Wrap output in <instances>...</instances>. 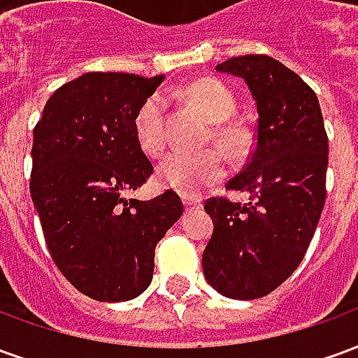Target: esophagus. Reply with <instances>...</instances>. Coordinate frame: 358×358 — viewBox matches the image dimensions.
<instances>
[{
	"label": "esophagus",
	"instance_id": "esophagus-1",
	"mask_svg": "<svg viewBox=\"0 0 358 358\" xmlns=\"http://www.w3.org/2000/svg\"><path fill=\"white\" fill-rule=\"evenodd\" d=\"M184 207H186V210H197V209H201V207H203V201L199 199V197H194V195H186V197H184Z\"/></svg>",
	"mask_w": 358,
	"mask_h": 358
}]
</instances>
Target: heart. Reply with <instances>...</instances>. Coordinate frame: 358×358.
<instances>
[{
  "label": "heart",
  "mask_w": 358,
  "mask_h": 358,
  "mask_svg": "<svg viewBox=\"0 0 358 358\" xmlns=\"http://www.w3.org/2000/svg\"><path fill=\"white\" fill-rule=\"evenodd\" d=\"M189 105L210 122H224L236 110V99L224 84L217 80H199L184 90ZM166 99L161 94L149 95L136 115L134 126L140 148L148 155H159L166 145ZM228 172V161L218 149L199 153L172 151L159 164L161 184L182 195H197L205 187L217 184Z\"/></svg>",
  "instance_id": "obj_1"
}]
</instances>
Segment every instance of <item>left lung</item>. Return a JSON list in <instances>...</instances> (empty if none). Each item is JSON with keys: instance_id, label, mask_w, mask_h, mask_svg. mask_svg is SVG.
I'll return each instance as SVG.
<instances>
[{"instance_id": "left-lung-1", "label": "left lung", "mask_w": 358, "mask_h": 358, "mask_svg": "<svg viewBox=\"0 0 358 358\" xmlns=\"http://www.w3.org/2000/svg\"><path fill=\"white\" fill-rule=\"evenodd\" d=\"M240 76L255 99V148L226 187L249 203L210 197L213 236L203 274L230 299H259L299 266L326 201L328 136L313 88L268 55H241L215 66Z\"/></svg>"}]
</instances>
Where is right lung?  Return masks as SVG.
Returning a JSON list of instances; mask_svg holds the SVG:
<instances>
[{"label": "right lung", "mask_w": 358, "mask_h": 358, "mask_svg": "<svg viewBox=\"0 0 358 358\" xmlns=\"http://www.w3.org/2000/svg\"><path fill=\"white\" fill-rule=\"evenodd\" d=\"M163 78L82 74L55 90L34 128L30 194L43 238L61 274L95 301L145 292L157 243L184 213L172 189L124 199L153 174L134 120Z\"/></svg>", "instance_id": "1"}]
</instances>
